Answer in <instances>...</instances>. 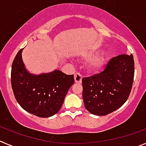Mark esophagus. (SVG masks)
I'll list each match as a JSON object with an SVG mask.
<instances>
[{"mask_svg": "<svg viewBox=\"0 0 146 146\" xmlns=\"http://www.w3.org/2000/svg\"><path fill=\"white\" fill-rule=\"evenodd\" d=\"M82 79V76L80 73H75L74 74V80H75L76 83H81Z\"/></svg>", "mask_w": 146, "mask_h": 146, "instance_id": "34e87169", "label": "esophagus"}]
</instances>
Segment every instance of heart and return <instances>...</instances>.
I'll return each instance as SVG.
<instances>
[{
  "mask_svg": "<svg viewBox=\"0 0 146 146\" xmlns=\"http://www.w3.org/2000/svg\"><path fill=\"white\" fill-rule=\"evenodd\" d=\"M87 57H92V55L91 54H87L85 55ZM104 64V59L101 57L95 58V59H92L90 62V66L92 69H98L102 66Z\"/></svg>",
  "mask_w": 146,
  "mask_h": 146,
  "instance_id": "1",
  "label": "heart"
}]
</instances>
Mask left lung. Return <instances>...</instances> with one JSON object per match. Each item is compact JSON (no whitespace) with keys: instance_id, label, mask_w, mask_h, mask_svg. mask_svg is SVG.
Segmentation results:
<instances>
[{"instance_id":"left-lung-1","label":"left lung","mask_w":146,"mask_h":146,"mask_svg":"<svg viewBox=\"0 0 146 146\" xmlns=\"http://www.w3.org/2000/svg\"><path fill=\"white\" fill-rule=\"evenodd\" d=\"M134 59L125 54L112 57L99 74L82 79L84 107L95 115H106L128 98L134 79Z\"/></svg>"}]
</instances>
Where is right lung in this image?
Instances as JSON below:
<instances>
[{"mask_svg": "<svg viewBox=\"0 0 146 146\" xmlns=\"http://www.w3.org/2000/svg\"><path fill=\"white\" fill-rule=\"evenodd\" d=\"M20 49L11 67V86L18 103L23 110L40 117H48L57 113L65 96L74 84V74L67 75L55 71L39 75L26 69Z\"/></svg>", "mask_w": 146, "mask_h": 146, "instance_id": "right-lung-1", "label": "right lung"}]
</instances>
